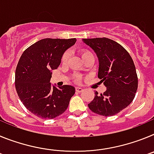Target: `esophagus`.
<instances>
[{
	"label": "esophagus",
	"instance_id": "1",
	"mask_svg": "<svg viewBox=\"0 0 154 154\" xmlns=\"http://www.w3.org/2000/svg\"><path fill=\"white\" fill-rule=\"evenodd\" d=\"M75 91L77 92H82V91H83V89H82V88H81V87H76Z\"/></svg>",
	"mask_w": 154,
	"mask_h": 154
}]
</instances>
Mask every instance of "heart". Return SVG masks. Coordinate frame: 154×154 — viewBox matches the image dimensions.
I'll use <instances>...</instances> for the list:
<instances>
[{"mask_svg":"<svg viewBox=\"0 0 154 154\" xmlns=\"http://www.w3.org/2000/svg\"><path fill=\"white\" fill-rule=\"evenodd\" d=\"M89 54H91L90 52H89V51H84V52L82 53V58H84V57L85 56V55H89ZM69 51H66V52L64 53V55H62V63H66L68 61V59H69ZM79 79V77H78Z\"/></svg>","mask_w":154,"mask_h":154,"instance_id":"b5f03b06","label":"heart"}]
</instances>
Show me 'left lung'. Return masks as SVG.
Returning <instances> with one entry per match:
<instances>
[{"instance_id": "left-lung-1", "label": "left lung", "mask_w": 154, "mask_h": 154, "mask_svg": "<svg viewBox=\"0 0 154 154\" xmlns=\"http://www.w3.org/2000/svg\"><path fill=\"white\" fill-rule=\"evenodd\" d=\"M82 42L96 54L99 82L106 87L101 95L95 92L88 106L99 115H116L133 102L137 92L138 79L133 59L123 46L112 39L85 38Z\"/></svg>"}]
</instances>
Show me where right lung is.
<instances>
[{
    "instance_id": "obj_1",
    "label": "right lung",
    "mask_w": 154,
    "mask_h": 154,
    "mask_svg": "<svg viewBox=\"0 0 154 154\" xmlns=\"http://www.w3.org/2000/svg\"><path fill=\"white\" fill-rule=\"evenodd\" d=\"M76 38H44L28 47L19 59L15 88L24 106L38 117L50 119L63 113L75 92L72 85L56 87L50 80L62 55Z\"/></svg>"
}]
</instances>
